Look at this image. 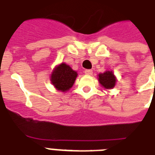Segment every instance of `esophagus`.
<instances>
[{
  "mask_svg": "<svg viewBox=\"0 0 155 155\" xmlns=\"http://www.w3.org/2000/svg\"><path fill=\"white\" fill-rule=\"evenodd\" d=\"M84 73L86 74V75H92V73H93V71H92V70H91V69H86V70L84 71Z\"/></svg>",
  "mask_w": 155,
  "mask_h": 155,
  "instance_id": "34e87169",
  "label": "esophagus"
}]
</instances>
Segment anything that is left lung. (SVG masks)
<instances>
[{
    "mask_svg": "<svg viewBox=\"0 0 155 155\" xmlns=\"http://www.w3.org/2000/svg\"><path fill=\"white\" fill-rule=\"evenodd\" d=\"M100 84L107 89L113 88L115 86L116 78L112 71H105L103 74L99 75Z\"/></svg>",
    "mask_w": 155,
    "mask_h": 155,
    "instance_id": "8db88e82",
    "label": "left lung"
}]
</instances>
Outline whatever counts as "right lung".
Listing matches in <instances>:
<instances>
[{"mask_svg":"<svg viewBox=\"0 0 155 155\" xmlns=\"http://www.w3.org/2000/svg\"><path fill=\"white\" fill-rule=\"evenodd\" d=\"M76 76V71L65 63H61L52 72L51 80L57 89L61 92H66L72 87Z\"/></svg>","mask_w":155,"mask_h":155,"instance_id":"1","label":"right lung"}]
</instances>
